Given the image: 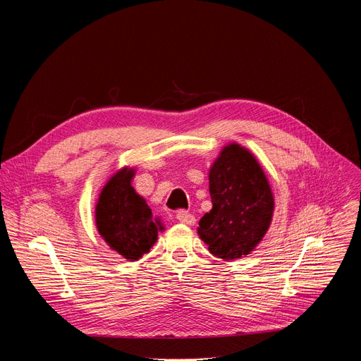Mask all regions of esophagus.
Listing matches in <instances>:
<instances>
[{"mask_svg": "<svg viewBox=\"0 0 361 361\" xmlns=\"http://www.w3.org/2000/svg\"><path fill=\"white\" fill-rule=\"evenodd\" d=\"M177 219H178L181 224H185V225H195V224H196L195 215L187 214V212H178V214H177Z\"/></svg>", "mask_w": 361, "mask_h": 361, "instance_id": "esophagus-1", "label": "esophagus"}]
</instances>
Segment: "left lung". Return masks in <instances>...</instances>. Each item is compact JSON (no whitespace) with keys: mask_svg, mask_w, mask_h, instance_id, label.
<instances>
[{"mask_svg":"<svg viewBox=\"0 0 361 361\" xmlns=\"http://www.w3.org/2000/svg\"><path fill=\"white\" fill-rule=\"evenodd\" d=\"M212 209L199 221L197 234L224 260L250 255L272 224L275 199L267 174L252 152L225 145L209 168Z\"/></svg>","mask_w":361,"mask_h":361,"instance_id":"8db88e82","label":"left lung"}]
</instances>
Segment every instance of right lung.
Wrapping results in <instances>:
<instances>
[{"instance_id": "1", "label": "right lung", "mask_w": 361, "mask_h": 361, "mask_svg": "<svg viewBox=\"0 0 361 361\" xmlns=\"http://www.w3.org/2000/svg\"><path fill=\"white\" fill-rule=\"evenodd\" d=\"M135 166H123L114 173L99 193L94 206L97 230L109 249L135 262L149 253L165 226L152 215L146 200L131 185Z\"/></svg>"}]
</instances>
